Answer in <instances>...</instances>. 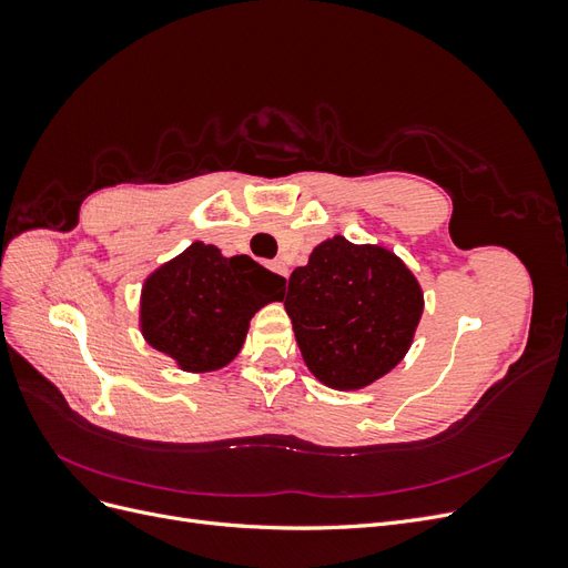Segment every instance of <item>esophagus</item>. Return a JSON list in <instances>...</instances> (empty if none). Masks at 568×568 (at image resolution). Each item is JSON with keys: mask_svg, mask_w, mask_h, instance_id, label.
I'll list each match as a JSON object with an SVG mask.
<instances>
[{"mask_svg": "<svg viewBox=\"0 0 568 568\" xmlns=\"http://www.w3.org/2000/svg\"><path fill=\"white\" fill-rule=\"evenodd\" d=\"M270 267L277 274H282V277H288V267L284 261H274V263H270Z\"/></svg>", "mask_w": 568, "mask_h": 568, "instance_id": "obj_1", "label": "esophagus"}]
</instances>
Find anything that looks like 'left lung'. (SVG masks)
<instances>
[{
	"mask_svg": "<svg viewBox=\"0 0 568 568\" xmlns=\"http://www.w3.org/2000/svg\"><path fill=\"white\" fill-rule=\"evenodd\" d=\"M286 315L317 379L359 390L400 363L424 313L412 270L384 246L332 236L291 272Z\"/></svg>",
	"mask_w": 568,
	"mask_h": 568,
	"instance_id": "8db88e82",
	"label": "left lung"
}]
</instances>
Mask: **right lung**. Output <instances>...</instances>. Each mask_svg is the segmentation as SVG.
Instances as JSON below:
<instances>
[{
    "label": "right lung",
    "mask_w": 568,
    "mask_h": 568,
    "mask_svg": "<svg viewBox=\"0 0 568 568\" xmlns=\"http://www.w3.org/2000/svg\"><path fill=\"white\" fill-rule=\"evenodd\" d=\"M284 277L248 255L225 257L217 246L194 242L153 270L140 301V329L151 348L184 372H215L242 351L248 322L282 301Z\"/></svg>",
    "instance_id": "1"
}]
</instances>
